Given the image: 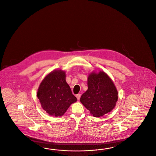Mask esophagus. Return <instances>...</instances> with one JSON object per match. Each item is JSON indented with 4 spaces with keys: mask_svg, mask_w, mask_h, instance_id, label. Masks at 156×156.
I'll return each instance as SVG.
<instances>
[{
    "mask_svg": "<svg viewBox=\"0 0 156 156\" xmlns=\"http://www.w3.org/2000/svg\"><path fill=\"white\" fill-rule=\"evenodd\" d=\"M75 96L76 97V98H77L78 100H80V97H81V94H76Z\"/></svg>",
    "mask_w": 156,
    "mask_h": 156,
    "instance_id": "1",
    "label": "esophagus"
}]
</instances>
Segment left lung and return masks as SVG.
I'll use <instances>...</instances> for the list:
<instances>
[{
  "instance_id": "1",
  "label": "left lung",
  "mask_w": 156,
  "mask_h": 156,
  "mask_svg": "<svg viewBox=\"0 0 156 156\" xmlns=\"http://www.w3.org/2000/svg\"><path fill=\"white\" fill-rule=\"evenodd\" d=\"M87 90L81 96L80 101L94 117L102 116L116 106L118 90L105 72L90 73L87 78Z\"/></svg>"
}]
</instances>
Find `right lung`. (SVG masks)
<instances>
[{"label": "right lung", "mask_w": 156, "mask_h": 156, "mask_svg": "<svg viewBox=\"0 0 156 156\" xmlns=\"http://www.w3.org/2000/svg\"><path fill=\"white\" fill-rule=\"evenodd\" d=\"M37 96L43 109L52 116H63L77 101L66 81L65 71L56 70L47 75L38 89Z\"/></svg>", "instance_id": "1"}]
</instances>
